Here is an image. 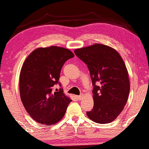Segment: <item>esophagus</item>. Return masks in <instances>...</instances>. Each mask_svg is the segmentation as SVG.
<instances>
[{"instance_id": "obj_1", "label": "esophagus", "mask_w": 149, "mask_h": 149, "mask_svg": "<svg viewBox=\"0 0 149 149\" xmlns=\"http://www.w3.org/2000/svg\"><path fill=\"white\" fill-rule=\"evenodd\" d=\"M82 96H83V95H82H82H78V96H77V97H78V99L79 100H80L82 98Z\"/></svg>"}]
</instances>
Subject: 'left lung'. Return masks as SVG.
I'll return each instance as SVG.
<instances>
[{"instance_id":"8db88e82","label":"left lung","mask_w":149,"mask_h":149,"mask_svg":"<svg viewBox=\"0 0 149 149\" xmlns=\"http://www.w3.org/2000/svg\"><path fill=\"white\" fill-rule=\"evenodd\" d=\"M75 54L87 65L93 86V108L88 118L99 124L110 123L125 108L129 97L130 82L127 67L115 49L93 44L76 49ZM101 83L99 86L95 82Z\"/></svg>"}]
</instances>
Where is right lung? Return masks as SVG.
I'll return each instance as SVG.
<instances>
[{"label":"right lung","mask_w":149,"mask_h":149,"mask_svg":"<svg viewBox=\"0 0 149 149\" xmlns=\"http://www.w3.org/2000/svg\"><path fill=\"white\" fill-rule=\"evenodd\" d=\"M73 57L74 54L68 49L39 47L22 64L19 81L20 99L29 116L38 123L45 126L58 123L72 101L66 96L63 88L56 91L53 88L58 83L63 65Z\"/></svg>","instance_id":"add662e5"}]
</instances>
